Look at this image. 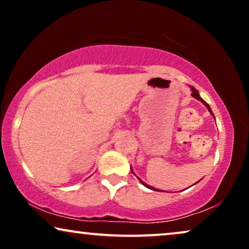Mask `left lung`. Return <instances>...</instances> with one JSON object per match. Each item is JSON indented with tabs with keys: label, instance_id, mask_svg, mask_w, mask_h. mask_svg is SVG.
<instances>
[{
	"label": "left lung",
	"instance_id": "left-lung-1",
	"mask_svg": "<svg viewBox=\"0 0 249 249\" xmlns=\"http://www.w3.org/2000/svg\"><path fill=\"white\" fill-rule=\"evenodd\" d=\"M192 91H193V93H192V96H193V97H195V98H196V100H198V101H200V102H202V103H203L204 105H205V107H207V110H209V111H210V113H211V114H212V115H213V117H214V114H213V112H212V110H211L210 105H209V104H207V103H206V102H205V101H204V100H203V98L199 96L198 91H197V90H196V89H195V88H194V87H192ZM131 172H132V171H131ZM138 179H139V178H138ZM139 181H141V182L142 183V185H144L145 187H147V188H149V189H152V190H158V189L153 188V187H149L148 185H146V183H145V182H142L141 179H139Z\"/></svg>",
	"mask_w": 249,
	"mask_h": 249
}]
</instances>
